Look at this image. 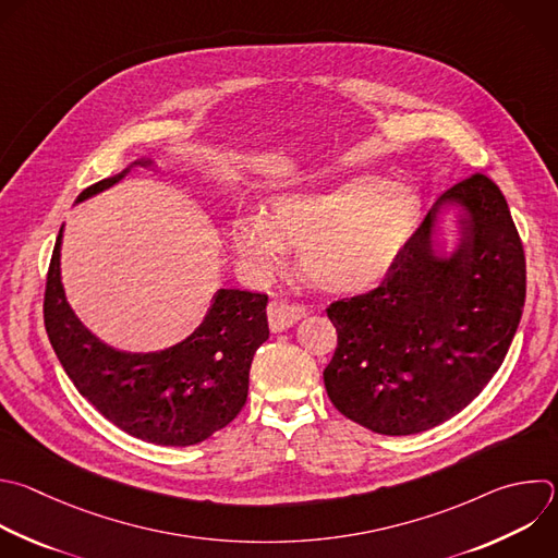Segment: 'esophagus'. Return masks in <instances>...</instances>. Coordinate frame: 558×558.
Wrapping results in <instances>:
<instances>
[{
	"label": "esophagus",
	"instance_id": "obj_1",
	"mask_svg": "<svg viewBox=\"0 0 558 558\" xmlns=\"http://www.w3.org/2000/svg\"><path fill=\"white\" fill-rule=\"evenodd\" d=\"M306 315V306L293 304L287 300H271L267 306V317H269V328L271 332H282L289 326H293L298 319Z\"/></svg>",
	"mask_w": 558,
	"mask_h": 558
}]
</instances>
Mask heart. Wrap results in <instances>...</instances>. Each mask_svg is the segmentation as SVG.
<instances>
[{
	"label": "heart",
	"mask_w": 558,
	"mask_h": 558,
	"mask_svg": "<svg viewBox=\"0 0 558 558\" xmlns=\"http://www.w3.org/2000/svg\"><path fill=\"white\" fill-rule=\"evenodd\" d=\"M421 215L412 185L356 177L319 191L278 195L267 217L245 215L230 223L228 241L239 265L267 278L284 265L287 245L300 247V267L328 291L350 293L377 284Z\"/></svg>",
	"instance_id": "obj_1"
}]
</instances>
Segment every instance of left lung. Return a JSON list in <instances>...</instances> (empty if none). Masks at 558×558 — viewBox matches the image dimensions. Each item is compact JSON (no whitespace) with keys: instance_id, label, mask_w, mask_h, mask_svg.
<instances>
[{"instance_id":"obj_1","label":"left lung","mask_w":558,"mask_h":558,"mask_svg":"<svg viewBox=\"0 0 558 558\" xmlns=\"http://www.w3.org/2000/svg\"><path fill=\"white\" fill-rule=\"evenodd\" d=\"M445 207L461 210L451 255L435 239ZM523 302L521 239L497 183L475 172L436 202L381 287L326 308L337 328L328 399L375 434L427 432L493 379Z\"/></svg>"}]
</instances>
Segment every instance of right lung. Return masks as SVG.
Here are the masks:
<instances>
[{"label": "right lung", "instance_id": "obj_1", "mask_svg": "<svg viewBox=\"0 0 558 558\" xmlns=\"http://www.w3.org/2000/svg\"><path fill=\"white\" fill-rule=\"evenodd\" d=\"M133 166L85 189L76 204L111 189ZM61 243L50 260L44 319L50 343L76 390L133 438L189 447L230 425L247 401L250 367L269 337L267 295L219 289L204 322L183 341L157 352H126L98 339L72 311L61 282Z\"/></svg>", "mask_w": 558, "mask_h": 558}]
</instances>
